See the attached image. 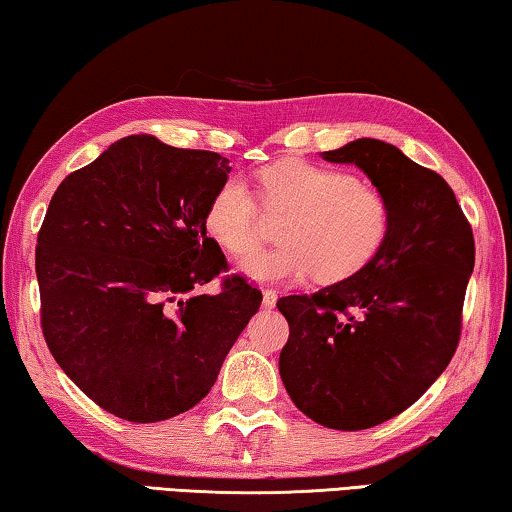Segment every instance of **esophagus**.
Here are the masks:
<instances>
[{"label":"esophagus","mask_w":512,"mask_h":512,"mask_svg":"<svg viewBox=\"0 0 512 512\" xmlns=\"http://www.w3.org/2000/svg\"><path fill=\"white\" fill-rule=\"evenodd\" d=\"M275 302H277V293L271 291V289H264L262 291V305H264V309H273Z\"/></svg>","instance_id":"1"}]
</instances>
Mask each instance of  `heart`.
I'll return each mask as SVG.
<instances>
[{
  "label": "heart",
  "instance_id": "heart-1",
  "mask_svg": "<svg viewBox=\"0 0 512 512\" xmlns=\"http://www.w3.org/2000/svg\"><path fill=\"white\" fill-rule=\"evenodd\" d=\"M266 212H287L277 239L239 262L257 282H300L316 275L336 284L359 275L384 248L391 205L375 187L350 173L305 160H282L257 171ZM205 230L225 253L246 255L259 239L262 210L241 178L216 187L205 210Z\"/></svg>",
  "mask_w": 512,
  "mask_h": 512
}]
</instances>
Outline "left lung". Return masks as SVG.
I'll use <instances>...</instances> for the list:
<instances>
[{"label": "left lung", "mask_w": 512, "mask_h": 512, "mask_svg": "<svg viewBox=\"0 0 512 512\" xmlns=\"http://www.w3.org/2000/svg\"><path fill=\"white\" fill-rule=\"evenodd\" d=\"M323 158L366 173L391 205V232L359 275L277 300L289 323L280 375L307 418L359 431L409 409L452 361L474 237L445 178L397 146L361 137Z\"/></svg>", "instance_id": "obj_1"}]
</instances>
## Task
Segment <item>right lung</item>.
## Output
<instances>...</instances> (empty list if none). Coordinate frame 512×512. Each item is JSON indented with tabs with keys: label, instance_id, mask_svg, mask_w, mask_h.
<instances>
[{
	"label": "right lung",
	"instance_id": "right-lung-1",
	"mask_svg": "<svg viewBox=\"0 0 512 512\" xmlns=\"http://www.w3.org/2000/svg\"><path fill=\"white\" fill-rule=\"evenodd\" d=\"M228 158L128 135L51 196L38 232L40 325L65 375L103 411L160 422L210 393L262 305L228 271L205 210Z\"/></svg>",
	"mask_w": 512,
	"mask_h": 512
}]
</instances>
